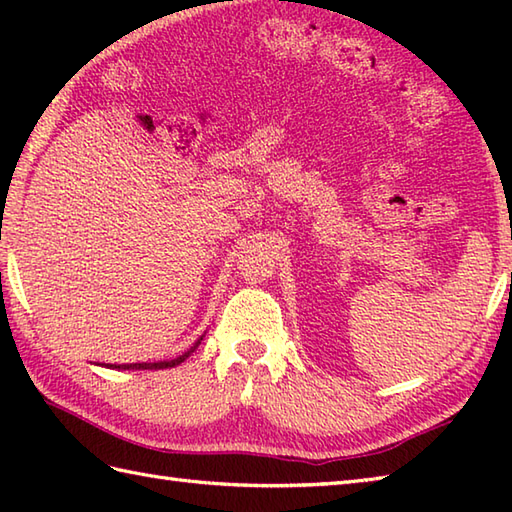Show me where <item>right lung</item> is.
<instances>
[{
	"label": "right lung",
	"mask_w": 512,
	"mask_h": 512,
	"mask_svg": "<svg viewBox=\"0 0 512 512\" xmlns=\"http://www.w3.org/2000/svg\"><path fill=\"white\" fill-rule=\"evenodd\" d=\"M204 339V334L200 336L198 341H195L187 352L184 354H180V356H176V358H171V361H156V363H129V365H107V367H112V369H167V367H176V365H180V363H184L187 361V358L195 352V347L200 345V341ZM101 365V363H99Z\"/></svg>",
	"instance_id": "add662e5"
}]
</instances>
